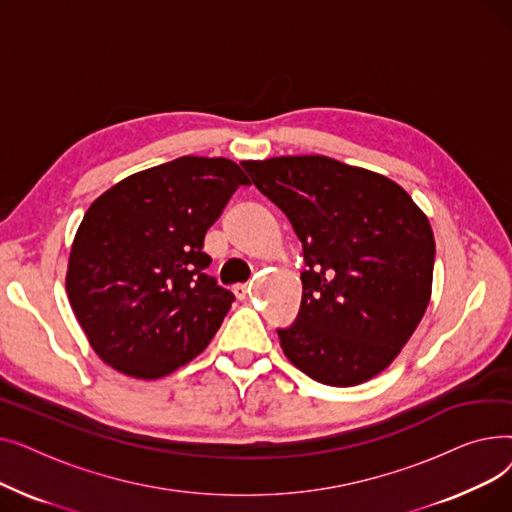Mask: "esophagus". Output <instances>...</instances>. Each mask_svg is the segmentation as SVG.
<instances>
[{
    "mask_svg": "<svg viewBox=\"0 0 512 512\" xmlns=\"http://www.w3.org/2000/svg\"><path fill=\"white\" fill-rule=\"evenodd\" d=\"M232 292H234V297H236L238 301H245L247 294H249V288H247V286H234Z\"/></svg>",
    "mask_w": 512,
    "mask_h": 512,
    "instance_id": "esophagus-1",
    "label": "esophagus"
}]
</instances>
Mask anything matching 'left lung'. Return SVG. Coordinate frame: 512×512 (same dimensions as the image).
<instances>
[{"label": "left lung", "mask_w": 512, "mask_h": 512, "mask_svg": "<svg viewBox=\"0 0 512 512\" xmlns=\"http://www.w3.org/2000/svg\"><path fill=\"white\" fill-rule=\"evenodd\" d=\"M242 168L303 245L299 317L278 330L286 359L326 386L375 378L432 299L436 242L427 215L394 180L326 155Z\"/></svg>", "instance_id": "1"}]
</instances>
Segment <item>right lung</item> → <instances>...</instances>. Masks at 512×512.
Returning <instances> with one entry per match:
<instances>
[{
  "label": "right lung",
  "mask_w": 512,
  "mask_h": 512,
  "mask_svg": "<svg viewBox=\"0 0 512 512\" xmlns=\"http://www.w3.org/2000/svg\"><path fill=\"white\" fill-rule=\"evenodd\" d=\"M240 184L226 157L184 155L132 174L87 209L68 259L66 292L97 357L157 380L201 355L234 294L203 270V240Z\"/></svg>",
  "instance_id": "obj_1"
}]
</instances>
